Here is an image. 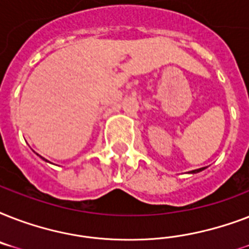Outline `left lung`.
<instances>
[{
    "mask_svg": "<svg viewBox=\"0 0 249 249\" xmlns=\"http://www.w3.org/2000/svg\"><path fill=\"white\" fill-rule=\"evenodd\" d=\"M205 168H199V169H195V170H191V172H190V173L191 174H194V173H199V172H201V170H204Z\"/></svg>",
    "mask_w": 249,
    "mask_h": 249,
    "instance_id": "8db88e82",
    "label": "left lung"
}]
</instances>
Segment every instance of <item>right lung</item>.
Listing matches in <instances>:
<instances>
[{
	"mask_svg": "<svg viewBox=\"0 0 249 249\" xmlns=\"http://www.w3.org/2000/svg\"><path fill=\"white\" fill-rule=\"evenodd\" d=\"M40 158H41V159H44V158H42V156H40ZM45 160V159H44ZM45 161H48V160H45Z\"/></svg>",
	"mask_w": 249,
	"mask_h": 249,
	"instance_id": "1",
	"label": "right lung"
}]
</instances>
